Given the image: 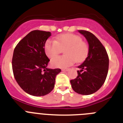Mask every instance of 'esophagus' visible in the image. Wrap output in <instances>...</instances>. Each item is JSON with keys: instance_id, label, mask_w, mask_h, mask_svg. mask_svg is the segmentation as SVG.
Returning a JSON list of instances; mask_svg holds the SVG:
<instances>
[{"instance_id": "34e87169", "label": "esophagus", "mask_w": 123, "mask_h": 123, "mask_svg": "<svg viewBox=\"0 0 123 123\" xmlns=\"http://www.w3.org/2000/svg\"><path fill=\"white\" fill-rule=\"evenodd\" d=\"M69 70V68H67V69H62V71H68Z\"/></svg>"}]
</instances>
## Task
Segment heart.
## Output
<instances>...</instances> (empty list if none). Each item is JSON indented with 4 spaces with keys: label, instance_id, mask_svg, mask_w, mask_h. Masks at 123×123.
<instances>
[{
    "label": "heart",
    "instance_id": "1",
    "mask_svg": "<svg viewBox=\"0 0 123 123\" xmlns=\"http://www.w3.org/2000/svg\"><path fill=\"white\" fill-rule=\"evenodd\" d=\"M44 49L49 58H54L62 50L66 55L56 56L51 61V65L57 68H67L72 65L75 61L79 62L86 58L89 50L87 43L82 41L79 36L71 33L61 34L55 41L48 39L45 42Z\"/></svg>",
    "mask_w": 123,
    "mask_h": 123
}]
</instances>
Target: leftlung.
Listing matches in <instances>:
<instances>
[{
    "label": "left lung",
    "mask_w": 123,
    "mask_h": 123,
    "mask_svg": "<svg viewBox=\"0 0 123 123\" xmlns=\"http://www.w3.org/2000/svg\"><path fill=\"white\" fill-rule=\"evenodd\" d=\"M86 38L89 53L86 60L78 68L76 78L70 81L74 91L81 95H90L97 92L105 81L108 71L109 58L100 41L91 32L78 30Z\"/></svg>",
    "instance_id": "1"
}]
</instances>
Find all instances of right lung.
Segmentation results:
<instances>
[{
    "label": "right lung",
    "mask_w": 123,
    "mask_h": 123,
    "mask_svg": "<svg viewBox=\"0 0 123 123\" xmlns=\"http://www.w3.org/2000/svg\"><path fill=\"white\" fill-rule=\"evenodd\" d=\"M51 36L49 31L34 30L19 41L14 49L12 69L17 83L28 94L44 96L54 88L59 68L47 67L50 60L45 53L44 45Z\"/></svg>",
    "instance_id": "add662e5"
}]
</instances>
